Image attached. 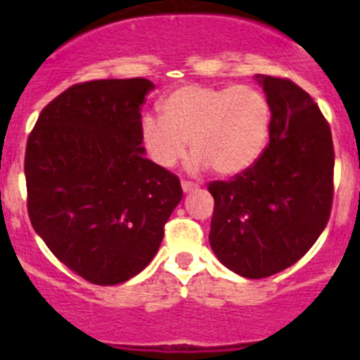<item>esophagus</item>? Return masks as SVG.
Masks as SVG:
<instances>
[{
  "label": "esophagus",
  "mask_w": 360,
  "mask_h": 360,
  "mask_svg": "<svg viewBox=\"0 0 360 360\" xmlns=\"http://www.w3.org/2000/svg\"><path fill=\"white\" fill-rule=\"evenodd\" d=\"M182 189H184V193H191V191L198 189V184L189 182V180H182Z\"/></svg>",
  "instance_id": "esophagus-1"
}]
</instances>
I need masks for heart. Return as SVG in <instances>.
Returning a JSON list of instances; mask_svg holds the SVG:
<instances>
[{"mask_svg":"<svg viewBox=\"0 0 360 360\" xmlns=\"http://www.w3.org/2000/svg\"><path fill=\"white\" fill-rule=\"evenodd\" d=\"M160 111L162 119H142L141 136L164 169L182 160L191 141V169L211 165L232 176L257 160L269 139V101L254 86H182L162 101Z\"/></svg>","mask_w":360,"mask_h":360,"instance_id":"heart-1","label":"heart"}]
</instances>
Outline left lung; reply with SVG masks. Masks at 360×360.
Returning a JSON list of instances; mask_svg holds the SVG:
<instances>
[{
  "label": "left lung",
  "instance_id": "left-lung-1",
  "mask_svg": "<svg viewBox=\"0 0 360 360\" xmlns=\"http://www.w3.org/2000/svg\"><path fill=\"white\" fill-rule=\"evenodd\" d=\"M270 106V142L250 167L209 184V241L216 257L249 279L299 262L328 224L332 131L319 106L290 79L256 75Z\"/></svg>",
  "mask_w": 360,
  "mask_h": 360
}]
</instances>
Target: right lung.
<instances>
[{
	"instance_id": "obj_1",
	"label": "right lung",
	"mask_w": 360,
	"mask_h": 360,
	"mask_svg": "<svg viewBox=\"0 0 360 360\" xmlns=\"http://www.w3.org/2000/svg\"><path fill=\"white\" fill-rule=\"evenodd\" d=\"M153 88L142 77L73 84L43 108L28 135L32 227L94 285L142 272L182 200L176 174L144 157L141 111Z\"/></svg>"
}]
</instances>
